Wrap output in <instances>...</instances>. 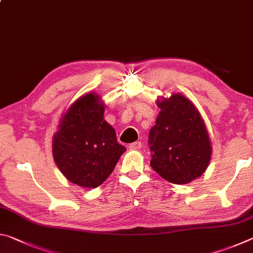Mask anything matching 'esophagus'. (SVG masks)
Segmentation results:
<instances>
[{"instance_id":"34e87169","label":"esophagus","mask_w":253,"mask_h":253,"mask_svg":"<svg viewBox=\"0 0 253 253\" xmlns=\"http://www.w3.org/2000/svg\"><path fill=\"white\" fill-rule=\"evenodd\" d=\"M129 148H130V149H139V148H142V142L131 143V144L129 145Z\"/></svg>"}]
</instances>
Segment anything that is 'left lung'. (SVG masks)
<instances>
[{
	"label": "left lung",
	"instance_id": "left-lung-1",
	"mask_svg": "<svg viewBox=\"0 0 253 253\" xmlns=\"http://www.w3.org/2000/svg\"><path fill=\"white\" fill-rule=\"evenodd\" d=\"M160 114L148 135L151 166L174 184H187L208 169L212 147L203 118L179 93L157 101Z\"/></svg>",
	"mask_w": 253,
	"mask_h": 253
}]
</instances>
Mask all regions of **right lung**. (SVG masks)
Listing matches in <instances>:
<instances>
[{"label":"right lung","mask_w":253,"mask_h":253,"mask_svg":"<svg viewBox=\"0 0 253 253\" xmlns=\"http://www.w3.org/2000/svg\"><path fill=\"white\" fill-rule=\"evenodd\" d=\"M105 106L96 93H87L63 115L52 140L54 162L71 183L81 187L101 185L126 148L104 119Z\"/></svg>","instance_id":"obj_1"}]
</instances>
